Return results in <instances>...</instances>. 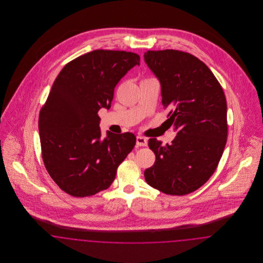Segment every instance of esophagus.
<instances>
[{
	"label": "esophagus",
	"mask_w": 263,
	"mask_h": 263,
	"mask_svg": "<svg viewBox=\"0 0 263 263\" xmlns=\"http://www.w3.org/2000/svg\"><path fill=\"white\" fill-rule=\"evenodd\" d=\"M136 144L140 147H146L148 145V140L143 136H137L136 138Z\"/></svg>",
	"instance_id": "34e87169"
}]
</instances>
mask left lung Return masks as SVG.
I'll use <instances>...</instances> for the list:
<instances>
[{
    "label": "left lung",
    "instance_id": "obj_1",
    "mask_svg": "<svg viewBox=\"0 0 263 263\" xmlns=\"http://www.w3.org/2000/svg\"><path fill=\"white\" fill-rule=\"evenodd\" d=\"M145 62L161 82L166 120L177 132L171 145L149 139L156 161L147 183L170 195H186L214 174L228 136L227 101L211 70L187 52L148 50Z\"/></svg>",
    "mask_w": 263,
    "mask_h": 263
}]
</instances>
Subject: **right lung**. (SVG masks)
<instances>
[{"instance_id": "right-lung-1", "label": "right lung", "mask_w": 263, "mask_h": 263, "mask_svg": "<svg viewBox=\"0 0 263 263\" xmlns=\"http://www.w3.org/2000/svg\"><path fill=\"white\" fill-rule=\"evenodd\" d=\"M140 64L133 52L99 49L65 65L39 113L42 160L55 183L87 197L111 185L117 167L136 144L132 133L100 138V107L110 108L114 88Z\"/></svg>"}]
</instances>
